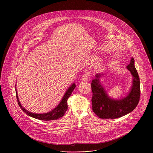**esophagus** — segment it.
Listing matches in <instances>:
<instances>
[{
    "label": "esophagus",
    "mask_w": 153,
    "mask_h": 153,
    "mask_svg": "<svg viewBox=\"0 0 153 153\" xmlns=\"http://www.w3.org/2000/svg\"><path fill=\"white\" fill-rule=\"evenodd\" d=\"M89 75H90L89 72H88L86 74H84L82 76V77H81L82 81H87L88 79H89Z\"/></svg>",
    "instance_id": "1"
}]
</instances>
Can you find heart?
<instances>
[{
	"label": "heart",
	"instance_id": "b5f03b06",
	"mask_svg": "<svg viewBox=\"0 0 153 153\" xmlns=\"http://www.w3.org/2000/svg\"><path fill=\"white\" fill-rule=\"evenodd\" d=\"M97 59V58H95V59Z\"/></svg>",
	"mask_w": 153,
	"mask_h": 153
}]
</instances>
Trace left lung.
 <instances>
[{
    "label": "left lung",
    "instance_id": "8db88e82",
    "mask_svg": "<svg viewBox=\"0 0 153 153\" xmlns=\"http://www.w3.org/2000/svg\"><path fill=\"white\" fill-rule=\"evenodd\" d=\"M127 68L133 76L132 85L129 94L123 99L115 100L109 98L99 81L101 74L96 75V78L92 80V108L99 118H118L131 112L137 106L140 98V81L134 66L133 58H131V62Z\"/></svg>",
    "mask_w": 153,
    "mask_h": 153
}]
</instances>
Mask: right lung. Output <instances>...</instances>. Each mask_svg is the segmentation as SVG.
Wrapping results in <instances>:
<instances>
[{"label": "right lung", "instance_id": "right-lung-1", "mask_svg": "<svg viewBox=\"0 0 153 153\" xmlns=\"http://www.w3.org/2000/svg\"><path fill=\"white\" fill-rule=\"evenodd\" d=\"M15 87H16V85H15ZM75 87H76V85L75 84H73L72 85H71V86H70V87L66 91L62 100H61V102L58 104V105L55 108L52 110L51 111L47 112V113H45V114H35V113L29 112L27 110L25 109L21 105L19 101L17 91H16V89H16V95L18 104L23 112H25L27 115H28L33 118H35L36 119L40 120H44V121H50V120H57L64 115L66 111L68 109L67 100L69 98V97L71 96L72 92H73Z\"/></svg>", "mask_w": 153, "mask_h": 153}]
</instances>
